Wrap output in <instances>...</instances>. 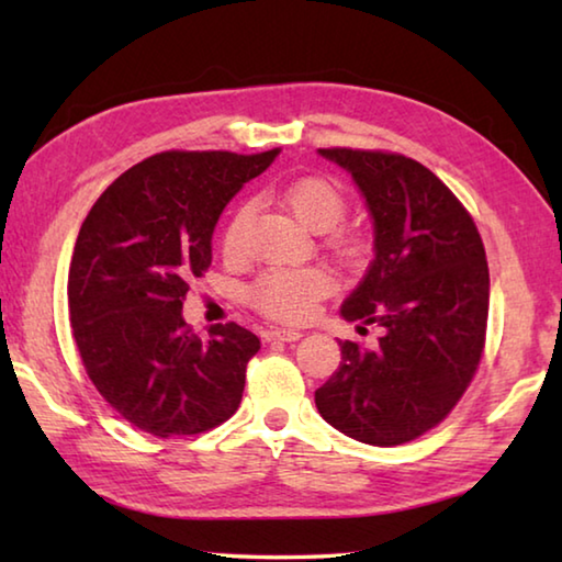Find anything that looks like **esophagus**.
<instances>
[{"label": "esophagus", "instance_id": "esophagus-1", "mask_svg": "<svg viewBox=\"0 0 562 562\" xmlns=\"http://www.w3.org/2000/svg\"><path fill=\"white\" fill-rule=\"evenodd\" d=\"M302 337V331L297 329H270L268 331V341H297Z\"/></svg>", "mask_w": 562, "mask_h": 562}]
</instances>
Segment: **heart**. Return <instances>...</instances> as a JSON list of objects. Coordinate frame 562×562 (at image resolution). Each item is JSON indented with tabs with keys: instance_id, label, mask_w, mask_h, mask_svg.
Masks as SVG:
<instances>
[{
	"instance_id": "b5f03b06",
	"label": "heart",
	"mask_w": 562,
	"mask_h": 562,
	"mask_svg": "<svg viewBox=\"0 0 562 562\" xmlns=\"http://www.w3.org/2000/svg\"><path fill=\"white\" fill-rule=\"evenodd\" d=\"M284 205L297 221L315 233L331 231L339 225L347 213V198L337 183L327 178H302L284 190ZM245 227V211L235 213V217L225 227L223 250L225 255H235L240 250ZM331 247L339 258L359 260L364 255V240L351 233H337L331 237ZM331 280L319 268H297V270H270L250 288V302L262 315L280 322H304L315 304L329 294Z\"/></svg>"
}]
</instances>
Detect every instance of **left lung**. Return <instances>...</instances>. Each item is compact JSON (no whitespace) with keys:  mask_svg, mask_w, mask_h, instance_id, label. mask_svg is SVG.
<instances>
[{"mask_svg":"<svg viewBox=\"0 0 562 562\" xmlns=\"http://www.w3.org/2000/svg\"><path fill=\"white\" fill-rule=\"evenodd\" d=\"M319 156L347 170L374 223V260L339 315L379 325L382 337L374 349L339 341V369L315 404L349 439L414 441L449 416L479 369L486 250L459 198L418 160L351 148H319Z\"/></svg>","mask_w":562,"mask_h":562,"instance_id":"left-lung-1","label":"left lung"}]
</instances>
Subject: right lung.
Listing matches in <instances>:
<instances>
[{"instance_id":"1","label":"right lung","mask_w":562,"mask_h":562,"mask_svg":"<svg viewBox=\"0 0 562 562\" xmlns=\"http://www.w3.org/2000/svg\"><path fill=\"white\" fill-rule=\"evenodd\" d=\"M280 148L166 150L103 190L83 221L69 268V317L99 394L140 431L193 436L240 406L260 339L235 322L201 339L183 319L190 278L213 260L225 205Z\"/></svg>"}]
</instances>
